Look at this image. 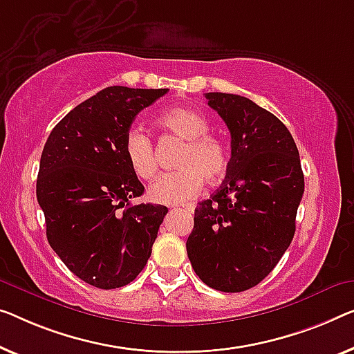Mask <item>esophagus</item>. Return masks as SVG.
Returning a JSON list of instances; mask_svg holds the SVG:
<instances>
[{"mask_svg":"<svg viewBox=\"0 0 354 354\" xmlns=\"http://www.w3.org/2000/svg\"><path fill=\"white\" fill-rule=\"evenodd\" d=\"M183 209H186V211H189V213H192V211H194V207H191V205H187V207H184Z\"/></svg>","mask_w":354,"mask_h":354,"instance_id":"34e87169","label":"esophagus"}]
</instances>
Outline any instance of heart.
I'll list each match as a JSON object with an SVG mask.
<instances>
[{
    "instance_id": "heart-1",
    "label": "heart",
    "mask_w": 354,
    "mask_h": 354,
    "mask_svg": "<svg viewBox=\"0 0 354 354\" xmlns=\"http://www.w3.org/2000/svg\"><path fill=\"white\" fill-rule=\"evenodd\" d=\"M156 124L170 131L184 146L179 151V170L165 173L149 187V198L160 205H183L200 192L203 179L216 183L229 167V147L219 136L207 133L209 120L202 111L176 106L157 115ZM127 165L140 179H151L157 173L154 146L143 130L131 129L124 140Z\"/></svg>"
}]
</instances>
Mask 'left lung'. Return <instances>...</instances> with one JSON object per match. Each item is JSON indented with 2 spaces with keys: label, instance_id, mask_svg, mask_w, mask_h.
<instances>
[{
  "label": "left lung",
  "instance_id": "left-lung-1",
  "mask_svg": "<svg viewBox=\"0 0 354 354\" xmlns=\"http://www.w3.org/2000/svg\"><path fill=\"white\" fill-rule=\"evenodd\" d=\"M230 131L224 183L195 208L187 256L209 288L241 292L270 273L294 239L304 173L292 135L250 98L209 92Z\"/></svg>",
  "mask_w": 354,
  "mask_h": 354
}]
</instances>
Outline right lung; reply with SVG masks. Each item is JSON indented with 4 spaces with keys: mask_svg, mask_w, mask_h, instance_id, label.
Instances as JSON below:
<instances>
[{
    "mask_svg": "<svg viewBox=\"0 0 354 354\" xmlns=\"http://www.w3.org/2000/svg\"><path fill=\"white\" fill-rule=\"evenodd\" d=\"M168 88L113 86L71 109L41 154L36 197L52 250L82 281L125 286L152 252L163 205H130L145 186L127 165L124 140L136 114Z\"/></svg>",
    "mask_w": 354,
    "mask_h": 354,
    "instance_id": "1",
    "label": "right lung"
}]
</instances>
